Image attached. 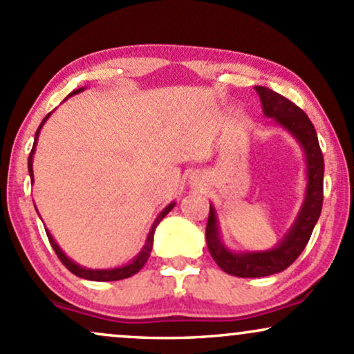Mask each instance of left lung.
<instances>
[{
    "instance_id": "obj_1",
    "label": "left lung",
    "mask_w": 354,
    "mask_h": 354,
    "mask_svg": "<svg viewBox=\"0 0 354 354\" xmlns=\"http://www.w3.org/2000/svg\"><path fill=\"white\" fill-rule=\"evenodd\" d=\"M263 104V113L273 118L278 124L293 135L301 145L306 156V194L301 209L291 230L284 234L281 243L273 250L253 251V253H234L223 245L219 236L216 211L209 206V216L206 223V245L216 265L225 273L238 278H261L279 271H284L293 265L310 241L313 230L321 214L323 206V174L324 160L321 153L316 129L301 108L296 106L279 93L266 86H254Z\"/></svg>"
}]
</instances>
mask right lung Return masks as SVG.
I'll list each match as a JSON object with an SVG mask.
<instances>
[{
  "mask_svg": "<svg viewBox=\"0 0 354 354\" xmlns=\"http://www.w3.org/2000/svg\"><path fill=\"white\" fill-rule=\"evenodd\" d=\"M83 89H84V88L75 89V91L70 93V96H71V95H76V93H81V91H83ZM50 115H51V113H48V115L44 116V120L41 121V124H39V128L36 129L33 148H31L30 158H28V171H30V176H31V178H33V154H35V148H36V141H38V136H39V129L43 128L44 121H46L48 118H50ZM173 208H174V203H169V205L166 206V208H165L163 211H161L160 214H158V218L154 219V223H153L151 230H149L148 238H146V243H145L143 250L140 251V254H138L136 258L133 259L131 263H128V265L120 266V268H113V270H89V268H84V266L76 265V263H75V261H71V259L68 258V256L64 254L63 251H61V248H59L58 245H56V241H55V239H53V236L50 234V231H46V234H48V239H50V243H51L53 250H55V253L58 254L59 261L63 263V265L66 266L68 270H70L73 274L80 276V278L89 279V281H118V279H124V278H129V276L136 274L138 271H140L141 268L145 266V263L148 261L149 253H151V250H153V236H154V230H156V226L160 225L161 219H163V218L166 216V214H168L169 211H171Z\"/></svg>",
  "mask_w": 354,
  "mask_h": 354,
  "instance_id": "obj_1",
  "label": "right lung"
}]
</instances>
